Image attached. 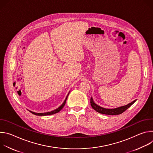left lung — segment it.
Masks as SVG:
<instances>
[{
    "label": "left lung",
    "mask_w": 153,
    "mask_h": 153,
    "mask_svg": "<svg viewBox=\"0 0 153 153\" xmlns=\"http://www.w3.org/2000/svg\"><path fill=\"white\" fill-rule=\"evenodd\" d=\"M136 101V100L133 101L132 102L129 103V104H128L126 105L120 106V107H118L116 108H113V109H107V108H105L99 106L98 105H97L94 103L92 97H91L90 103H91V105L92 108L95 111H96L97 112H98L99 113L103 114H108V115H119V114H120L122 113H123L125 111H126L127 109L131 106Z\"/></svg>",
    "instance_id": "left-lung-1"
}]
</instances>
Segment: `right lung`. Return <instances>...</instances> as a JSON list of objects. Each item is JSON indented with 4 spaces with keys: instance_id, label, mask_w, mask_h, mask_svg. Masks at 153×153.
Returning a JSON list of instances; mask_svg holds the SVG:
<instances>
[{
    "instance_id": "1",
    "label": "right lung",
    "mask_w": 153,
    "mask_h": 153,
    "mask_svg": "<svg viewBox=\"0 0 153 153\" xmlns=\"http://www.w3.org/2000/svg\"><path fill=\"white\" fill-rule=\"evenodd\" d=\"M68 94H69V93H68ZM68 94L67 95V96L66 99H65V100H64L63 103H62V105H61L59 108H57V109H56V110H53V111H50V112H47V113H34V112H33V111H30V113H31L32 114H34V115H36V116H48V115H51V114H56V113H57L59 112V111L62 110V109L63 108V106H65V103H66V101H67V98H68Z\"/></svg>"
}]
</instances>
